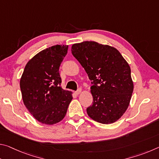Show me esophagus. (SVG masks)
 Segmentation results:
<instances>
[{
    "label": "esophagus",
    "mask_w": 159,
    "mask_h": 159,
    "mask_svg": "<svg viewBox=\"0 0 159 159\" xmlns=\"http://www.w3.org/2000/svg\"><path fill=\"white\" fill-rule=\"evenodd\" d=\"M81 91H82V90L80 89V88H79V90H77L76 92H75V93H76V95H79V94H80V93H81Z\"/></svg>",
    "instance_id": "esophagus-1"
}]
</instances>
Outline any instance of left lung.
Masks as SVG:
<instances>
[{
    "label": "left lung",
    "mask_w": 159,
    "mask_h": 159,
    "mask_svg": "<svg viewBox=\"0 0 159 159\" xmlns=\"http://www.w3.org/2000/svg\"><path fill=\"white\" fill-rule=\"evenodd\" d=\"M71 52L92 80L93 102L88 115L103 124L116 122L127 110L133 92L128 63L115 48L95 41L75 43Z\"/></svg>",
    "instance_id": "1"
}]
</instances>
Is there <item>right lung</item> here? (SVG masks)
<instances>
[{
    "instance_id": "right-lung-1",
    "label": "right lung",
    "mask_w": 159,
    "mask_h": 159,
    "mask_svg": "<svg viewBox=\"0 0 159 159\" xmlns=\"http://www.w3.org/2000/svg\"><path fill=\"white\" fill-rule=\"evenodd\" d=\"M68 45H56L36 54L26 64L20 79L23 102L38 121L53 125L63 119L72 93L63 90L59 68Z\"/></svg>"
}]
</instances>
